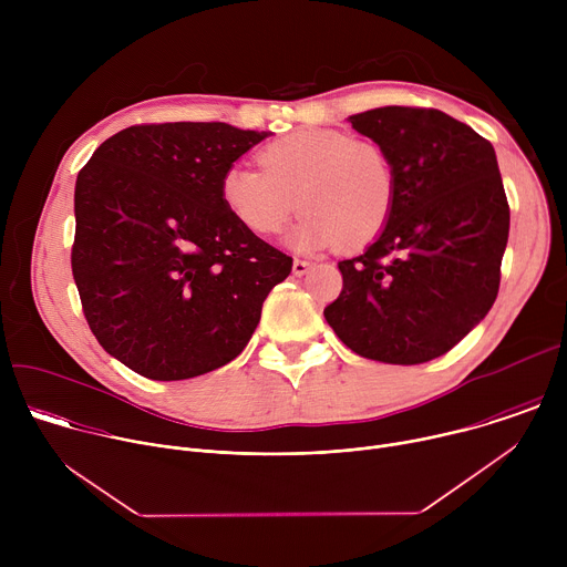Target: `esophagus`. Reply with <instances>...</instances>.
<instances>
[{
    "instance_id": "1",
    "label": "esophagus",
    "mask_w": 567,
    "mask_h": 567,
    "mask_svg": "<svg viewBox=\"0 0 567 567\" xmlns=\"http://www.w3.org/2000/svg\"><path fill=\"white\" fill-rule=\"evenodd\" d=\"M309 269H311V265L307 260H298V258L293 260V267H291L293 276H305Z\"/></svg>"
}]
</instances>
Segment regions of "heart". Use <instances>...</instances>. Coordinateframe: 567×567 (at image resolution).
Wrapping results in <instances>:
<instances>
[{
  "label": "heart",
  "instance_id": "heart-1",
  "mask_svg": "<svg viewBox=\"0 0 567 567\" xmlns=\"http://www.w3.org/2000/svg\"><path fill=\"white\" fill-rule=\"evenodd\" d=\"M258 161L262 171L233 164L219 182L226 213L254 235H278L300 208L305 215L287 237L291 249H361L392 219L396 171L372 141L339 130H298L267 143Z\"/></svg>",
  "mask_w": 567,
  "mask_h": 567
}]
</instances>
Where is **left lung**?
Segmentation results:
<instances>
[{
    "label": "left lung",
    "mask_w": 567,
    "mask_h": 567,
    "mask_svg": "<svg viewBox=\"0 0 567 567\" xmlns=\"http://www.w3.org/2000/svg\"><path fill=\"white\" fill-rule=\"evenodd\" d=\"M352 127L392 158L399 195L385 230L339 262L326 307L359 357L417 365L446 354L492 309L509 237L494 145L440 110L377 107Z\"/></svg>",
    "instance_id": "1"
}]
</instances>
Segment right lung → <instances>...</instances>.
<instances>
[{
	"label": "right lung",
	"instance_id": "1",
	"mask_svg": "<svg viewBox=\"0 0 567 567\" xmlns=\"http://www.w3.org/2000/svg\"><path fill=\"white\" fill-rule=\"evenodd\" d=\"M269 134L132 125L78 173L73 280L99 343L141 377L182 381L233 361L291 274L219 197L224 171Z\"/></svg>",
	"mask_w": 567,
	"mask_h": 567
}]
</instances>
